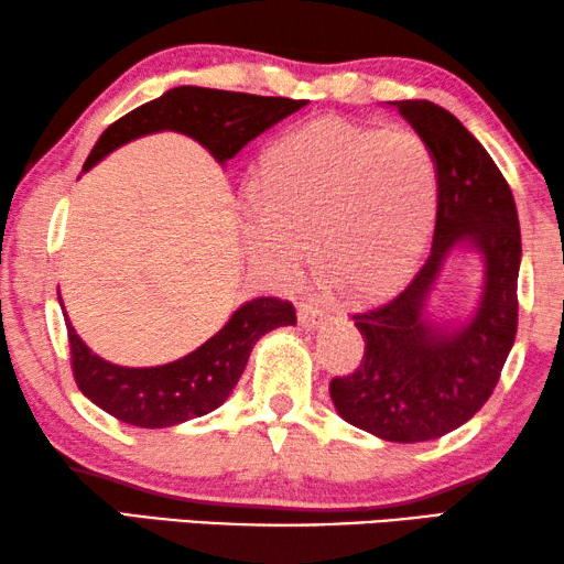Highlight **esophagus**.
Returning a JSON list of instances; mask_svg holds the SVG:
<instances>
[{
	"label": "esophagus",
	"instance_id": "1",
	"mask_svg": "<svg viewBox=\"0 0 564 564\" xmlns=\"http://www.w3.org/2000/svg\"><path fill=\"white\" fill-rule=\"evenodd\" d=\"M297 317H300V325L304 329H312L317 327L322 317H325V307H322L319 302H312V300H304L297 304Z\"/></svg>",
	"mask_w": 564,
	"mask_h": 564
}]
</instances>
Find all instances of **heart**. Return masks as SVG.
<instances>
[{
  "label": "heart",
  "instance_id": "heart-1",
  "mask_svg": "<svg viewBox=\"0 0 564 564\" xmlns=\"http://www.w3.org/2000/svg\"><path fill=\"white\" fill-rule=\"evenodd\" d=\"M437 202V160L417 132L322 117L267 147L249 232L282 267L315 239L329 284L377 294L417 264Z\"/></svg>",
  "mask_w": 564,
  "mask_h": 564
}]
</instances>
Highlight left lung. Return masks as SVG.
Segmentation results:
<instances>
[{
	"instance_id": "obj_1",
	"label": "left lung",
	"mask_w": 564,
	"mask_h": 564,
	"mask_svg": "<svg viewBox=\"0 0 564 564\" xmlns=\"http://www.w3.org/2000/svg\"><path fill=\"white\" fill-rule=\"evenodd\" d=\"M440 170L430 257L400 294L352 315L365 337L355 372L335 377L337 412L390 442H424L457 430L490 400L517 335L520 219L510 184L455 115L427 99L394 101ZM457 241L486 257V294L469 326L440 336L421 319V302Z\"/></svg>"
}]
</instances>
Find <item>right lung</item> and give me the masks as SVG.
<instances>
[{
	"instance_id": "obj_1",
	"label": "right lung",
	"mask_w": 564,
	"mask_h": 564,
	"mask_svg": "<svg viewBox=\"0 0 564 564\" xmlns=\"http://www.w3.org/2000/svg\"><path fill=\"white\" fill-rule=\"evenodd\" d=\"M307 101L260 97L245 91L174 87L109 124L89 152L85 170L117 147L142 134L174 129L189 134L225 164L264 129L297 112ZM64 310V307H62ZM67 322L74 382L82 394L112 417L134 427H172L217 410L245 372L257 339L297 322L292 302L260 297L239 307L232 319L195 352L162 367H119L97 357Z\"/></svg>"
}]
</instances>
